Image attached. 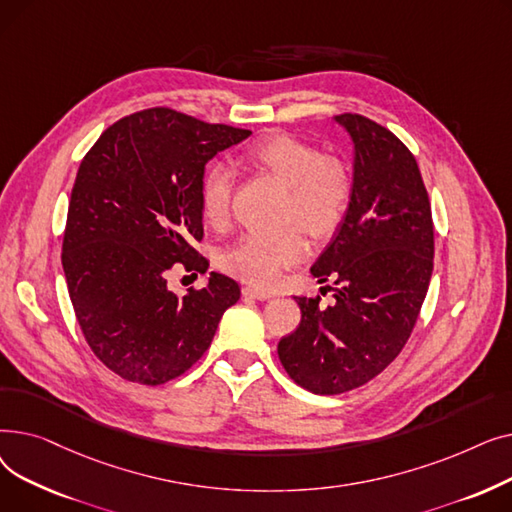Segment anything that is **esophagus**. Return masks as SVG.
Wrapping results in <instances>:
<instances>
[{
    "label": "esophagus",
    "instance_id": "obj_1",
    "mask_svg": "<svg viewBox=\"0 0 512 512\" xmlns=\"http://www.w3.org/2000/svg\"><path fill=\"white\" fill-rule=\"evenodd\" d=\"M242 294H245V297H253L257 301H267V299L274 297L270 290H263V288H257V286H245V288H242Z\"/></svg>",
    "mask_w": 512,
    "mask_h": 512
}]
</instances>
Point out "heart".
Masks as SVG:
<instances>
[{
    "label": "heart",
    "instance_id": "heart-1",
    "mask_svg": "<svg viewBox=\"0 0 512 512\" xmlns=\"http://www.w3.org/2000/svg\"><path fill=\"white\" fill-rule=\"evenodd\" d=\"M245 161L288 188L284 224H299L313 238H330L340 230L355 197V178L342 159L278 132L251 143ZM232 188L234 174L224 164L209 166L201 178V213L215 230L230 222ZM305 255L307 240L292 226L274 236H242L224 251L222 267L249 284L272 288Z\"/></svg>",
    "mask_w": 512,
    "mask_h": 512
}]
</instances>
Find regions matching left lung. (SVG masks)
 I'll return each mask as SVG.
<instances>
[{
    "label": "left lung",
    "instance_id": "left-lung-1",
    "mask_svg": "<svg viewBox=\"0 0 512 512\" xmlns=\"http://www.w3.org/2000/svg\"><path fill=\"white\" fill-rule=\"evenodd\" d=\"M355 143V197L311 274L334 280L332 307L297 297L301 324L278 342L290 378L342 394L382 373L407 344L434 272V222L413 153L382 124L336 116Z\"/></svg>",
    "mask_w": 512,
    "mask_h": 512
}]
</instances>
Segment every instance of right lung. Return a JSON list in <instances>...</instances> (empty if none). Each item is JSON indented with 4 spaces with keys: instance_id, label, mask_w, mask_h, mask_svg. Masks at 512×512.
I'll return each instance as SVG.
<instances>
[{
    "instance_id": "add662e5",
    "label": "right lung",
    "mask_w": 512,
    "mask_h": 512,
    "mask_svg": "<svg viewBox=\"0 0 512 512\" xmlns=\"http://www.w3.org/2000/svg\"><path fill=\"white\" fill-rule=\"evenodd\" d=\"M251 130L207 124L172 107L120 118L80 161L62 242L78 326L95 357L126 382L159 386L191 369L238 284L211 272L184 297L168 272H207L199 201L205 164Z\"/></svg>"
}]
</instances>
